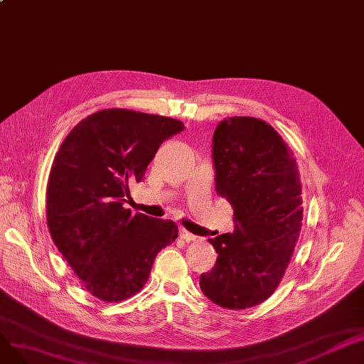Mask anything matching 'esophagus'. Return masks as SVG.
<instances>
[{"mask_svg": "<svg viewBox=\"0 0 364 364\" xmlns=\"http://www.w3.org/2000/svg\"><path fill=\"white\" fill-rule=\"evenodd\" d=\"M178 236H180V239H183V240H186V242H193V240H196V236L192 235L190 232H187L186 228H183V227L178 230Z\"/></svg>", "mask_w": 364, "mask_h": 364, "instance_id": "esophagus-1", "label": "esophagus"}]
</instances>
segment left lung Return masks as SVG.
Returning a JSON list of instances; mask_svg holds the SVG:
<instances>
[{"label":"left lung","instance_id":"left-lung-1","mask_svg":"<svg viewBox=\"0 0 364 364\" xmlns=\"http://www.w3.org/2000/svg\"><path fill=\"white\" fill-rule=\"evenodd\" d=\"M213 161L235 232L209 239L218 257L199 284L220 307L245 310L270 298L292 258L302 224L299 169L279 132L250 117L218 124Z\"/></svg>","mask_w":364,"mask_h":364}]
</instances>
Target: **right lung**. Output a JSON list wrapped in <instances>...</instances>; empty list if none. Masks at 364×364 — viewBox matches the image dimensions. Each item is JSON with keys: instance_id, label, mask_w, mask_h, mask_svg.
I'll list each match as a JSON object with an SVG mask.
<instances>
[{"instance_id": "obj_1", "label": "right lung", "mask_w": 364, "mask_h": 364, "mask_svg": "<svg viewBox=\"0 0 364 364\" xmlns=\"http://www.w3.org/2000/svg\"><path fill=\"white\" fill-rule=\"evenodd\" d=\"M181 121L128 109L99 110L68 134L47 183V224L57 250L105 302L143 289L153 261L178 236L171 220L131 214L129 184L144 180L159 146Z\"/></svg>"}]
</instances>
